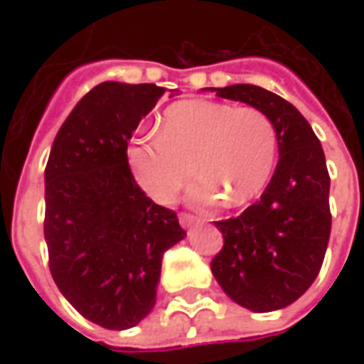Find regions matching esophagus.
Masks as SVG:
<instances>
[{
    "label": "esophagus",
    "instance_id": "esophagus-1",
    "mask_svg": "<svg viewBox=\"0 0 364 364\" xmlns=\"http://www.w3.org/2000/svg\"><path fill=\"white\" fill-rule=\"evenodd\" d=\"M198 222H200V218L193 216V214H187V213L179 214V224H181L183 228H189V226H193V224H198Z\"/></svg>",
    "mask_w": 364,
    "mask_h": 364
}]
</instances>
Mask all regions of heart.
I'll return each mask as SVG.
<instances>
[{
    "mask_svg": "<svg viewBox=\"0 0 364 364\" xmlns=\"http://www.w3.org/2000/svg\"><path fill=\"white\" fill-rule=\"evenodd\" d=\"M274 158L277 130L265 112L205 99L167 107L158 138L128 148L136 181L164 205L173 200L195 169L203 177L191 191L195 205H214L220 194L228 205H244L267 185Z\"/></svg>",
    "mask_w": 364,
    "mask_h": 364,
    "instance_id": "heart-1",
    "label": "heart"
}]
</instances>
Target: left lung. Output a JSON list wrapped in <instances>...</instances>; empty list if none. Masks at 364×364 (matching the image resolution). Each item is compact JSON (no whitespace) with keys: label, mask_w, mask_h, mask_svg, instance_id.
Here are the masks:
<instances>
[{"label":"left lung","mask_w":364,"mask_h":364,"mask_svg":"<svg viewBox=\"0 0 364 364\" xmlns=\"http://www.w3.org/2000/svg\"><path fill=\"white\" fill-rule=\"evenodd\" d=\"M214 91L263 111L277 130L279 164L267 189L240 216L214 222L224 245L210 261L234 302L273 312L302 296L323 263L331 232L326 156L308 120L277 93L250 83Z\"/></svg>","instance_id":"1"}]
</instances>
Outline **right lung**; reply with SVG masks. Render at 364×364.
Wrapping results in <instances>:
<instances>
[{"mask_svg":"<svg viewBox=\"0 0 364 364\" xmlns=\"http://www.w3.org/2000/svg\"><path fill=\"white\" fill-rule=\"evenodd\" d=\"M164 87L105 82L70 112L44 169V240L60 292L83 318L128 329L156 304L164 253L185 237L175 210L146 197L128 140Z\"/></svg>","mask_w":364,"mask_h":364,"instance_id":"1","label":"right lung"}]
</instances>
